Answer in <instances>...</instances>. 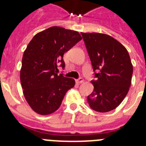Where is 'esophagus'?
Segmentation results:
<instances>
[{"instance_id":"esophagus-1","label":"esophagus","mask_w":146,"mask_h":146,"mask_svg":"<svg viewBox=\"0 0 146 146\" xmlns=\"http://www.w3.org/2000/svg\"><path fill=\"white\" fill-rule=\"evenodd\" d=\"M83 81H84V80H83L82 78H80V79H78V80H76V82L78 83V84H81V83L83 82Z\"/></svg>"}]
</instances>
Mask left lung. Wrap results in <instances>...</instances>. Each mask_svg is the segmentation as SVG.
<instances>
[{"mask_svg": "<svg viewBox=\"0 0 146 146\" xmlns=\"http://www.w3.org/2000/svg\"><path fill=\"white\" fill-rule=\"evenodd\" d=\"M90 57L96 80L94 91L87 97L89 107L98 112L116 108L128 93L133 64L123 45L103 33H81Z\"/></svg>", "mask_w": 146, "mask_h": 146, "instance_id": "8db88e82", "label": "left lung"}]
</instances>
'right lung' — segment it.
Listing matches in <instances>:
<instances>
[{"label":"right lung","instance_id":"obj_1","mask_svg":"<svg viewBox=\"0 0 146 146\" xmlns=\"http://www.w3.org/2000/svg\"><path fill=\"white\" fill-rule=\"evenodd\" d=\"M82 39L76 31L52 26L33 38L22 59L20 82L24 97L35 113L48 115L59 108L72 78L58 75V66H65L64 53Z\"/></svg>","mask_w":146,"mask_h":146}]
</instances>
